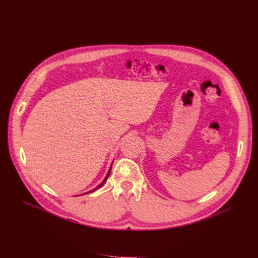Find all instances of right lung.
<instances>
[{"mask_svg":"<svg viewBox=\"0 0 258 258\" xmlns=\"http://www.w3.org/2000/svg\"><path fill=\"white\" fill-rule=\"evenodd\" d=\"M111 168H112V165H111ZM111 168H110V170H109V172H108V174H107V176H106V177H105V179H104V180H102V182H101V183H100V184H99V185H97V186H96V187H95V188H94V190H92V191H95V190H97V188H98V187H100V186H101V185H102V184H104V183H105V182H106V180H107V179H108V177H109V175H110V172H111ZM92 191H90V192H92Z\"/></svg>","mask_w":258,"mask_h":258,"instance_id":"add662e5","label":"right lung"}]
</instances>
